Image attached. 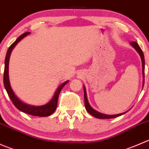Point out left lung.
Returning <instances> with one entry per match:
<instances>
[{
	"mask_svg": "<svg viewBox=\"0 0 149 149\" xmlns=\"http://www.w3.org/2000/svg\"><path fill=\"white\" fill-rule=\"evenodd\" d=\"M130 45L136 49L138 52L139 53V55H141V61H142V66H143V78H144V70H145V60H144V55H143V52L142 49H141L138 43L136 42H130ZM143 84H144V81H143ZM84 103H85V107L86 109L87 110V112L90 114V115H93L94 117L97 118H100V119H109V118H117V117H119L120 115H123V114L126 113L127 112H123V113L121 114H118V115H104V114H102L100 112H97V111L94 110L90 104H88V100H87V97H86V88H84Z\"/></svg>",
	"mask_w": 149,
	"mask_h": 149,
	"instance_id": "8db88e82",
	"label": "left lung"
}]
</instances>
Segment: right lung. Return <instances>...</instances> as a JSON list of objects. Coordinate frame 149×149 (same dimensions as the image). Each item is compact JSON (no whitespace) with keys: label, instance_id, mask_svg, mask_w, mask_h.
<instances>
[{"label":"right lung","instance_id":"add662e5","mask_svg":"<svg viewBox=\"0 0 149 149\" xmlns=\"http://www.w3.org/2000/svg\"><path fill=\"white\" fill-rule=\"evenodd\" d=\"M29 34V32H25L24 34H22V35L19 36L17 39H16V41L13 43L9 47L8 51H7L6 56L5 59V68H4V74H3V84L4 86H5L6 90L7 93H8V96H9L10 99L11 100L12 102H13L14 106L17 108L18 109H19L22 112H25V113L29 114V115H33V116H38V117H46L49 116V115H52L54 112L55 111L57 108V105H58V97H59L60 92H61V89L63 88L64 86L68 82V81L64 82L63 84H61L58 88L57 89L56 92H55V95H54L53 98L52 99L50 102H49L47 104L43 105V106H31V105L26 104L23 103L22 102H21L17 97H16V95L14 94L13 91H12L11 87L10 86L9 83V78H8V63H9V58H10V55L11 53L12 49H13L16 45L22 39H23L24 37H26V35Z\"/></svg>","mask_w":149,"mask_h":149}]
</instances>
